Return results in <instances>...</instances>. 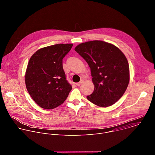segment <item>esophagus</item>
I'll return each instance as SVG.
<instances>
[{
	"label": "esophagus",
	"instance_id": "obj_1",
	"mask_svg": "<svg viewBox=\"0 0 155 155\" xmlns=\"http://www.w3.org/2000/svg\"><path fill=\"white\" fill-rule=\"evenodd\" d=\"M83 80H81V81H80L79 83H76V84H77L78 86H80V85H81V84L83 83Z\"/></svg>",
	"mask_w": 155,
	"mask_h": 155
}]
</instances>
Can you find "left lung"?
<instances>
[{
	"label": "left lung",
	"mask_w": 155,
	"mask_h": 155,
	"mask_svg": "<svg viewBox=\"0 0 155 155\" xmlns=\"http://www.w3.org/2000/svg\"><path fill=\"white\" fill-rule=\"evenodd\" d=\"M75 50L91 69L94 90L87 96V100L101 107L114 104L129 82V66L124 53L113 44L102 40L81 43Z\"/></svg>",
	"instance_id": "obj_1"
}]
</instances>
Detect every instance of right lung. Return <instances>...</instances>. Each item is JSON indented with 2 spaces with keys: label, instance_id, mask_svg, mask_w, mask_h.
Returning a JSON list of instances; mask_svg holds the SVG:
<instances>
[{
  "label": "right lung",
  "instance_id": "obj_1",
  "mask_svg": "<svg viewBox=\"0 0 155 155\" xmlns=\"http://www.w3.org/2000/svg\"><path fill=\"white\" fill-rule=\"evenodd\" d=\"M72 46V43H61L43 47L29 59L26 86L32 99L44 109H53L61 105L72 90L66 80L62 59Z\"/></svg>",
  "mask_w": 155,
  "mask_h": 155
}]
</instances>
